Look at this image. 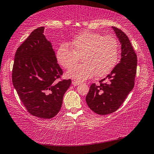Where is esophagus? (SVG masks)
Instances as JSON below:
<instances>
[{
  "label": "esophagus",
  "mask_w": 154,
  "mask_h": 154,
  "mask_svg": "<svg viewBox=\"0 0 154 154\" xmlns=\"http://www.w3.org/2000/svg\"><path fill=\"white\" fill-rule=\"evenodd\" d=\"M72 84L73 85H78L79 84V82H76V81H72Z\"/></svg>",
  "instance_id": "34e87169"
}]
</instances>
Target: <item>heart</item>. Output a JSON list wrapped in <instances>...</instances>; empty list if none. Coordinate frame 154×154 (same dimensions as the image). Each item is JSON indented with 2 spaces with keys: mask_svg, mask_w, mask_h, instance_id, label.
<instances>
[{
  "mask_svg": "<svg viewBox=\"0 0 154 154\" xmlns=\"http://www.w3.org/2000/svg\"><path fill=\"white\" fill-rule=\"evenodd\" d=\"M71 48L62 43L56 51V59L64 69H69L79 61L82 64L71 68L66 76L77 82H83L96 74L102 77L114 67L118 58L119 44L111 35L83 31L72 39Z\"/></svg>",
  "mask_w": 154,
  "mask_h": 154,
  "instance_id": "b5f03b06",
  "label": "heart"
}]
</instances>
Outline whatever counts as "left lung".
I'll use <instances>...</instances> for the list:
<instances>
[{
    "instance_id": "8db88e82",
    "label": "left lung",
    "mask_w": 154,
    "mask_h": 154,
    "mask_svg": "<svg viewBox=\"0 0 154 154\" xmlns=\"http://www.w3.org/2000/svg\"><path fill=\"white\" fill-rule=\"evenodd\" d=\"M122 45L119 63L99 85H91L85 100L91 110L100 116L116 111L134 85L137 56L129 38L123 31L113 26Z\"/></svg>"
}]
</instances>
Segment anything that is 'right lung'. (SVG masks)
Returning <instances> with one entry per match:
<instances>
[{
  "label": "right lung",
  "mask_w": 154,
  "mask_h": 154,
  "mask_svg": "<svg viewBox=\"0 0 154 154\" xmlns=\"http://www.w3.org/2000/svg\"><path fill=\"white\" fill-rule=\"evenodd\" d=\"M44 27L33 30L17 48L12 82L23 105L32 116L51 119L58 113L71 79H62L51 43Z\"/></svg>",
  "instance_id": "right-lung-1"
}]
</instances>
